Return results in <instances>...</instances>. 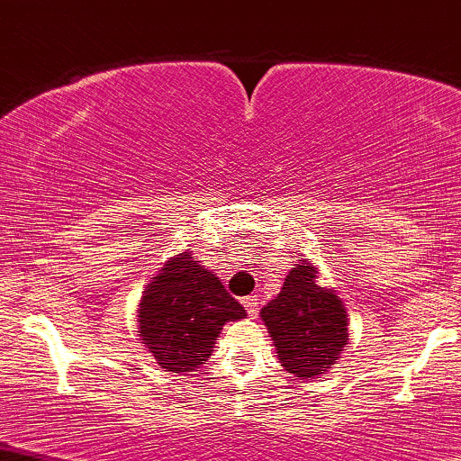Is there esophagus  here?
I'll return each mask as SVG.
<instances>
[{"label": "esophagus", "mask_w": 461, "mask_h": 461, "mask_svg": "<svg viewBox=\"0 0 461 461\" xmlns=\"http://www.w3.org/2000/svg\"><path fill=\"white\" fill-rule=\"evenodd\" d=\"M242 306L247 308L249 317H258V312H259V302H258V298H255V295H249V298H242Z\"/></svg>", "instance_id": "obj_1"}]
</instances>
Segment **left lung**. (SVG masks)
Wrapping results in <instances>:
<instances>
[{
    "label": "left lung",
    "instance_id": "obj_1",
    "mask_svg": "<svg viewBox=\"0 0 461 461\" xmlns=\"http://www.w3.org/2000/svg\"><path fill=\"white\" fill-rule=\"evenodd\" d=\"M281 366L298 378H321L348 342L347 311L331 289L317 285L306 261L287 274L281 294L261 308Z\"/></svg>",
    "mask_w": 461,
    "mask_h": 461
}]
</instances>
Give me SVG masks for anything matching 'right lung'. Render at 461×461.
Wrapping results in <instances>:
<instances>
[{
	"label": "right lung",
	"instance_id": "obj_1",
	"mask_svg": "<svg viewBox=\"0 0 461 461\" xmlns=\"http://www.w3.org/2000/svg\"><path fill=\"white\" fill-rule=\"evenodd\" d=\"M247 312L191 253L172 258L144 289L138 308L142 345L161 368L194 372L212 355L227 321Z\"/></svg>",
	"mask_w": 461,
	"mask_h": 461
}]
</instances>
